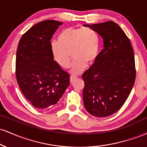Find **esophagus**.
I'll return each instance as SVG.
<instances>
[{"label":"esophagus","instance_id":"34e87169","mask_svg":"<svg viewBox=\"0 0 147 147\" xmlns=\"http://www.w3.org/2000/svg\"><path fill=\"white\" fill-rule=\"evenodd\" d=\"M77 77H76V76H71V77H70V82H72L74 80H75V79H77Z\"/></svg>","mask_w":147,"mask_h":147}]
</instances>
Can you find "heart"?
Returning a JSON list of instances; mask_svg holds the SVG:
<instances>
[{"mask_svg": "<svg viewBox=\"0 0 147 147\" xmlns=\"http://www.w3.org/2000/svg\"><path fill=\"white\" fill-rule=\"evenodd\" d=\"M51 51L54 60L59 66L68 68L73 56L70 73L79 75L86 67L92 64L99 52V39L97 33L90 29L67 28L57 37V43H52Z\"/></svg>", "mask_w": 147, "mask_h": 147, "instance_id": "heart-1", "label": "heart"}]
</instances>
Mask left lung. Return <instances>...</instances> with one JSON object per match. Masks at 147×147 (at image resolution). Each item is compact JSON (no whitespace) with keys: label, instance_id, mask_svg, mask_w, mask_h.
<instances>
[{"label":"left lung","instance_id":"left-lung-1","mask_svg":"<svg viewBox=\"0 0 147 147\" xmlns=\"http://www.w3.org/2000/svg\"><path fill=\"white\" fill-rule=\"evenodd\" d=\"M84 26L98 33L104 41V49L82 75L84 106L95 117H108L124 105L134 85V52L129 38L115 22Z\"/></svg>","mask_w":147,"mask_h":147}]
</instances>
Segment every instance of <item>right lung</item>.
<instances>
[{
    "label": "right lung",
    "mask_w": 147,
    "mask_h": 147,
    "mask_svg": "<svg viewBox=\"0 0 147 147\" xmlns=\"http://www.w3.org/2000/svg\"><path fill=\"white\" fill-rule=\"evenodd\" d=\"M63 23L46 20L25 32L18 43L16 77L23 95L37 109L56 104L70 84V76L54 60L51 40Z\"/></svg>",
    "instance_id": "1"
}]
</instances>
